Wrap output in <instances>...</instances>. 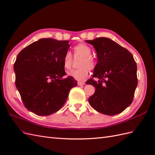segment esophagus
I'll list each match as a JSON object with an SVG mask.
<instances>
[{
    "instance_id": "1",
    "label": "esophagus",
    "mask_w": 155,
    "mask_h": 155,
    "mask_svg": "<svg viewBox=\"0 0 155 155\" xmlns=\"http://www.w3.org/2000/svg\"><path fill=\"white\" fill-rule=\"evenodd\" d=\"M85 83L83 82H78V86H83L84 85Z\"/></svg>"
}]
</instances>
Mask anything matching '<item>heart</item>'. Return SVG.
Segmentation results:
<instances>
[{
	"label": "heart",
	"instance_id": "obj_1",
	"mask_svg": "<svg viewBox=\"0 0 155 155\" xmlns=\"http://www.w3.org/2000/svg\"><path fill=\"white\" fill-rule=\"evenodd\" d=\"M74 58H81L78 63V69H73L67 72L69 77L77 81H83L89 74L90 70H94L96 67L97 61L92 54V48L86 44H78L73 48ZM73 62L72 54L70 51H67L64 55L63 60V65L66 69L71 68Z\"/></svg>",
	"mask_w": 155,
	"mask_h": 155
}]
</instances>
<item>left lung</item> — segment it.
<instances>
[{
    "mask_svg": "<svg viewBox=\"0 0 155 155\" xmlns=\"http://www.w3.org/2000/svg\"><path fill=\"white\" fill-rule=\"evenodd\" d=\"M96 50L98 62L87 84L95 87L90 105L107 115L120 113L132 104L137 85V65L132 54L108 38L86 41Z\"/></svg>",
    "mask_w": 155,
    "mask_h": 155,
    "instance_id": "8db88e82",
    "label": "left lung"
}]
</instances>
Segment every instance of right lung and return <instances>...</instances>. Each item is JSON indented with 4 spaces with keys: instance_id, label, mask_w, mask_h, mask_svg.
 Instances as JSON below:
<instances>
[{
    "instance_id": "1",
    "label": "right lung",
    "mask_w": 155,
    "mask_h": 155,
    "mask_svg": "<svg viewBox=\"0 0 155 155\" xmlns=\"http://www.w3.org/2000/svg\"><path fill=\"white\" fill-rule=\"evenodd\" d=\"M68 41L41 38L23 48L14 65L15 86L25 108L40 116L60 109L77 82L66 75L63 60Z\"/></svg>"
}]
</instances>
